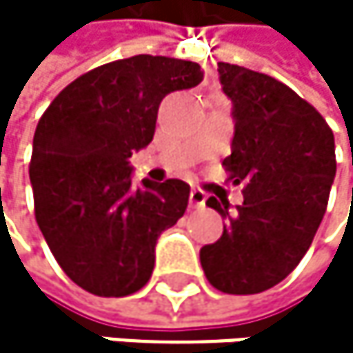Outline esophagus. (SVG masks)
Instances as JSON below:
<instances>
[{"label": "esophagus", "instance_id": "esophagus-1", "mask_svg": "<svg viewBox=\"0 0 353 353\" xmlns=\"http://www.w3.org/2000/svg\"><path fill=\"white\" fill-rule=\"evenodd\" d=\"M188 201H190V208H203V205H205V192L192 188Z\"/></svg>", "mask_w": 353, "mask_h": 353}]
</instances>
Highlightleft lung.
<instances>
[{
	"label": "left lung",
	"instance_id": "obj_1",
	"mask_svg": "<svg viewBox=\"0 0 353 353\" xmlns=\"http://www.w3.org/2000/svg\"><path fill=\"white\" fill-rule=\"evenodd\" d=\"M222 90L233 101L235 137L222 161L243 203L208 199L228 224L201 248V267L226 294H259L286 279L324 218L336 173L334 135L322 114L283 82L218 63Z\"/></svg>",
	"mask_w": 353,
	"mask_h": 353
}]
</instances>
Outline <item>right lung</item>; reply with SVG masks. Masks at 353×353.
Here are the masks:
<instances>
[{
	"label": "right lung",
	"mask_w": 353,
	"mask_h": 353,
	"mask_svg": "<svg viewBox=\"0 0 353 353\" xmlns=\"http://www.w3.org/2000/svg\"><path fill=\"white\" fill-rule=\"evenodd\" d=\"M201 80L192 61L137 54L82 74L39 118L29 163L35 220L86 292L127 296L150 279L157 239L184 216L190 186L135 188L129 159L152 141L165 94Z\"/></svg>",
	"instance_id": "1"
}]
</instances>
